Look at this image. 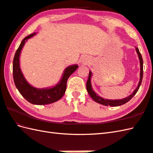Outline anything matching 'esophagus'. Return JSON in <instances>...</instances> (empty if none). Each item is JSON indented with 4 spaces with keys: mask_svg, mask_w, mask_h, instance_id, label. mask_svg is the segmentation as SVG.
<instances>
[{
    "mask_svg": "<svg viewBox=\"0 0 153 153\" xmlns=\"http://www.w3.org/2000/svg\"><path fill=\"white\" fill-rule=\"evenodd\" d=\"M85 62H86V61H85Z\"/></svg>",
    "mask_w": 153,
    "mask_h": 153,
    "instance_id": "obj_1",
    "label": "esophagus"
}]
</instances>
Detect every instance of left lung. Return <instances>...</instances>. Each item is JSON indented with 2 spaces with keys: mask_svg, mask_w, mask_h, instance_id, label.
I'll use <instances>...</instances> for the list:
<instances>
[{
  "mask_svg": "<svg viewBox=\"0 0 153 153\" xmlns=\"http://www.w3.org/2000/svg\"><path fill=\"white\" fill-rule=\"evenodd\" d=\"M136 48V51H137L138 56L139 58V60H140V66H141V71H140V81H139L138 86L137 88L135 89L131 95H129V97H126V98L121 99V100H108V99H105L103 98H101L100 97L99 95H97V94L94 92V91L92 89V87H91V76H92V73L91 71H89V77L87 81V84H86V88L87 91L88 93L89 94V95L91 97L95 100V102H98L99 104H101L102 105L105 106H121L122 105H124L125 103L128 102L129 100H130L133 97H134V95L136 94V93L137 92V91L139 89V87H140L141 82H142V79H143V58L142 56L140 53V52L139 51L138 48Z\"/></svg>",
  "mask_w": 153,
  "mask_h": 153,
  "instance_id": "8db88e82",
  "label": "left lung"
}]
</instances>
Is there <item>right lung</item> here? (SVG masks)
<instances>
[{
    "instance_id": "obj_1",
    "label": "right lung",
    "mask_w": 153,
    "mask_h": 153,
    "mask_svg": "<svg viewBox=\"0 0 153 153\" xmlns=\"http://www.w3.org/2000/svg\"><path fill=\"white\" fill-rule=\"evenodd\" d=\"M35 35V33L28 35L22 40L16 51L13 60V78L15 85L22 97L33 105H44L53 103L60 99L66 89L67 81L71 74L78 68L77 65H73L66 68L60 82L56 86L48 89H37L31 86L25 79L19 68V55L25 42Z\"/></svg>"
}]
</instances>
